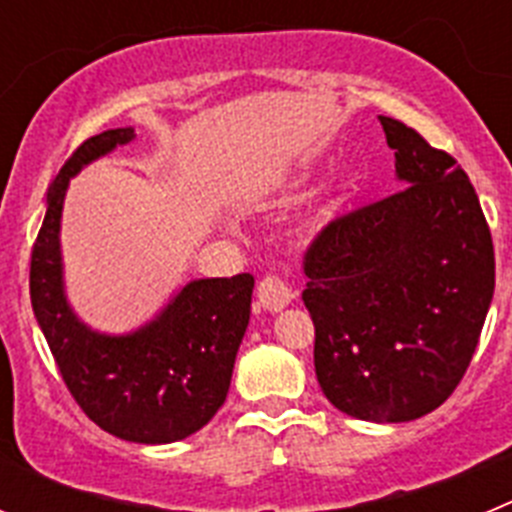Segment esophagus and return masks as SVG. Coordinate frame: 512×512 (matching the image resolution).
Here are the masks:
<instances>
[{
    "label": "esophagus",
    "mask_w": 512,
    "mask_h": 512,
    "mask_svg": "<svg viewBox=\"0 0 512 512\" xmlns=\"http://www.w3.org/2000/svg\"><path fill=\"white\" fill-rule=\"evenodd\" d=\"M292 297H295L292 295V289L277 277L261 279L259 287H256V300H259V305L264 307L266 312H282L284 307L292 302Z\"/></svg>",
    "instance_id": "34e87169"
}]
</instances>
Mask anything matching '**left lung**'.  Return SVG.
<instances>
[{
	"mask_svg": "<svg viewBox=\"0 0 512 512\" xmlns=\"http://www.w3.org/2000/svg\"><path fill=\"white\" fill-rule=\"evenodd\" d=\"M379 122L405 189L318 235L302 300L330 405L369 423H408L467 372L495 295V251L464 169L400 120Z\"/></svg>",
	"mask_w": 512,
	"mask_h": 512,
	"instance_id": "1",
	"label": "left lung"
}]
</instances>
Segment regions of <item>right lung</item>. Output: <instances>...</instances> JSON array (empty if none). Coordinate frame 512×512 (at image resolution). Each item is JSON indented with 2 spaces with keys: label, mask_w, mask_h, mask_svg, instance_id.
<instances>
[{
  "label": "right lung",
  "mask_w": 512,
  "mask_h": 512,
  "mask_svg": "<svg viewBox=\"0 0 512 512\" xmlns=\"http://www.w3.org/2000/svg\"><path fill=\"white\" fill-rule=\"evenodd\" d=\"M133 140V128L104 130L81 143L53 179L33 248L30 300L81 410L122 441L156 446L192 436L223 408L235 354L251 320L253 277L192 279L148 323L128 333H104L79 318L63 277L66 192L84 166Z\"/></svg>",
  "instance_id": "1"
}]
</instances>
